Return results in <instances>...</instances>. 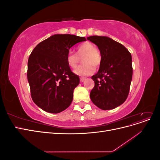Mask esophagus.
I'll list each match as a JSON object with an SVG mask.
<instances>
[{
    "label": "esophagus",
    "mask_w": 160,
    "mask_h": 160,
    "mask_svg": "<svg viewBox=\"0 0 160 160\" xmlns=\"http://www.w3.org/2000/svg\"><path fill=\"white\" fill-rule=\"evenodd\" d=\"M85 80V77H81V78H80V81L81 82H83Z\"/></svg>",
    "instance_id": "1"
}]
</instances>
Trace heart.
Here are the masks:
<instances>
[{
  "label": "heart",
  "mask_w": 160,
  "mask_h": 160,
  "mask_svg": "<svg viewBox=\"0 0 160 160\" xmlns=\"http://www.w3.org/2000/svg\"><path fill=\"white\" fill-rule=\"evenodd\" d=\"M83 65L74 71V72L79 76H88L95 72V67H98L102 61V57L100 51L97 49L95 46L90 42H85L77 47V54L71 51L69 52L66 57V61L68 66L72 69L77 67L82 58Z\"/></svg>",
  "instance_id": "obj_1"
}]
</instances>
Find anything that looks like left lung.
Wrapping results in <instances>:
<instances>
[{
    "mask_svg": "<svg viewBox=\"0 0 160 160\" xmlns=\"http://www.w3.org/2000/svg\"><path fill=\"white\" fill-rule=\"evenodd\" d=\"M88 39L98 47L102 57L99 71L91 77L95 86L90 98L103 110L113 109L126 100L132 79V55L123 45L105 36Z\"/></svg>",
    "mask_w": 160,
    "mask_h": 160,
    "instance_id": "obj_1",
    "label": "left lung"
}]
</instances>
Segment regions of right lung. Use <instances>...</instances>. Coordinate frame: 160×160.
<instances>
[{"label":"right lung","mask_w":160,"mask_h":160,"mask_svg":"<svg viewBox=\"0 0 160 160\" xmlns=\"http://www.w3.org/2000/svg\"><path fill=\"white\" fill-rule=\"evenodd\" d=\"M85 41L83 37L57 34L32 50L28 60L27 79L32 99L42 110L58 113L71 105L79 77L71 71L66 57L71 47Z\"/></svg>","instance_id":"1"}]
</instances>
